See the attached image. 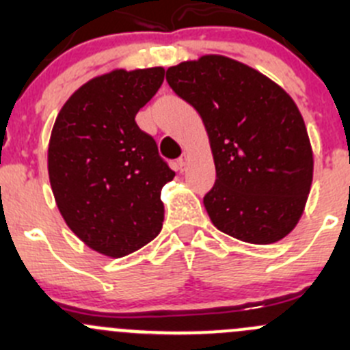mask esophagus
Here are the masks:
<instances>
[{"instance_id": "34e87169", "label": "esophagus", "mask_w": 350, "mask_h": 350, "mask_svg": "<svg viewBox=\"0 0 350 350\" xmlns=\"http://www.w3.org/2000/svg\"><path fill=\"white\" fill-rule=\"evenodd\" d=\"M189 159H191V157H189V154H183L181 155V157H179L178 159V162H176V164H178V169H179V171H185V169H186V165H188V162H189Z\"/></svg>"}]
</instances>
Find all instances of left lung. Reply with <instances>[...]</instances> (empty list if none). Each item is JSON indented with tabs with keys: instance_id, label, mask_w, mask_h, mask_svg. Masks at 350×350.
I'll return each mask as SVG.
<instances>
[{
	"instance_id": "left-lung-1",
	"label": "left lung",
	"mask_w": 350,
	"mask_h": 350,
	"mask_svg": "<svg viewBox=\"0 0 350 350\" xmlns=\"http://www.w3.org/2000/svg\"><path fill=\"white\" fill-rule=\"evenodd\" d=\"M165 79L206 129L217 169L203 198L211 224L247 243L284 239L313 181L312 144L295 100L254 67L218 54L171 66Z\"/></svg>"
}]
</instances>
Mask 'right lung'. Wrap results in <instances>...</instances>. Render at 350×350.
<instances>
[{"mask_svg":"<svg viewBox=\"0 0 350 350\" xmlns=\"http://www.w3.org/2000/svg\"><path fill=\"white\" fill-rule=\"evenodd\" d=\"M162 81L164 67L100 74L70 94L52 126L55 204L79 241L113 259L142 249L162 228L161 191L174 171L135 123Z\"/></svg>","mask_w":350,"mask_h":350,"instance_id":"obj_1","label":"right lung"}]
</instances>
